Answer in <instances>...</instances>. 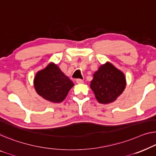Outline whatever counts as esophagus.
<instances>
[{"mask_svg":"<svg viewBox=\"0 0 156 156\" xmlns=\"http://www.w3.org/2000/svg\"><path fill=\"white\" fill-rule=\"evenodd\" d=\"M76 83H77L78 84H81V83H83V80L80 78H78L76 79Z\"/></svg>","mask_w":156,"mask_h":156,"instance_id":"obj_1","label":"esophagus"}]
</instances>
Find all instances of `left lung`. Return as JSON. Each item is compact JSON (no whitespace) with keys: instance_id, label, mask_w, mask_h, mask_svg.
<instances>
[{"instance_id":"1","label":"left lung","mask_w":156,"mask_h":156,"mask_svg":"<svg viewBox=\"0 0 156 156\" xmlns=\"http://www.w3.org/2000/svg\"><path fill=\"white\" fill-rule=\"evenodd\" d=\"M126 85L122 72L110 63L99 67L93 75L90 87L99 103L108 104L122 94Z\"/></svg>"}]
</instances>
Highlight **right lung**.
Here are the masks:
<instances>
[{"label":"right lung","instance_id":"obj_1","mask_svg":"<svg viewBox=\"0 0 156 156\" xmlns=\"http://www.w3.org/2000/svg\"><path fill=\"white\" fill-rule=\"evenodd\" d=\"M73 83L54 64L38 71L34 78V87L37 93L46 100L61 102L66 98Z\"/></svg>","mask_w":156,"mask_h":156}]
</instances>
